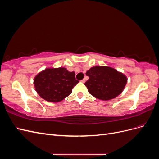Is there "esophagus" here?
<instances>
[{
	"label": "esophagus",
	"instance_id": "esophagus-1",
	"mask_svg": "<svg viewBox=\"0 0 159 159\" xmlns=\"http://www.w3.org/2000/svg\"><path fill=\"white\" fill-rule=\"evenodd\" d=\"M81 82H82V83H84V82H85V78L83 79L82 80H81Z\"/></svg>",
	"mask_w": 159,
	"mask_h": 159
}]
</instances>
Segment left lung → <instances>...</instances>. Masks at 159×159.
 <instances>
[{
	"label": "left lung",
	"mask_w": 159,
	"mask_h": 159,
	"mask_svg": "<svg viewBox=\"0 0 159 159\" xmlns=\"http://www.w3.org/2000/svg\"><path fill=\"white\" fill-rule=\"evenodd\" d=\"M89 80L85 83L89 93L101 100H109L121 94L127 77L107 66H94L86 72Z\"/></svg>",
	"instance_id": "1"
}]
</instances>
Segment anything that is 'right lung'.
I'll use <instances>...</instances> for the list:
<instances>
[{"label": "right lung", "mask_w": 159, "mask_h": 159, "mask_svg": "<svg viewBox=\"0 0 159 159\" xmlns=\"http://www.w3.org/2000/svg\"><path fill=\"white\" fill-rule=\"evenodd\" d=\"M74 71L64 68H46L34 80L38 94L49 102H61L71 94L72 89L79 82Z\"/></svg>", "instance_id": "right-lung-1"}]
</instances>
